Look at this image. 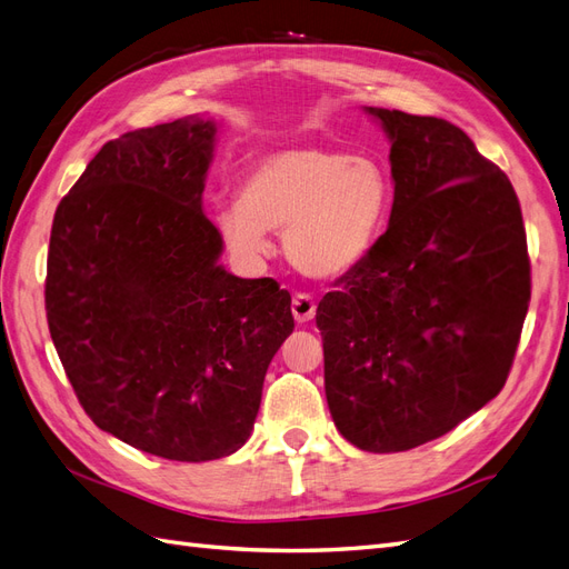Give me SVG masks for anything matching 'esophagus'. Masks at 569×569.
<instances>
[{
	"mask_svg": "<svg viewBox=\"0 0 569 569\" xmlns=\"http://www.w3.org/2000/svg\"><path fill=\"white\" fill-rule=\"evenodd\" d=\"M316 299L311 295H295L291 299V316H295L297 322H308L316 316Z\"/></svg>",
	"mask_w": 569,
	"mask_h": 569,
	"instance_id": "esophagus-1",
	"label": "esophagus"
}]
</instances>
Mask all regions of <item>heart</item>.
Instances as JSON below:
<instances>
[{"mask_svg": "<svg viewBox=\"0 0 569 569\" xmlns=\"http://www.w3.org/2000/svg\"><path fill=\"white\" fill-rule=\"evenodd\" d=\"M389 211L391 178L375 157L301 144L253 161L216 226L244 261H261L272 251L268 232H282L295 268L339 278L370 253Z\"/></svg>", "mask_w": 569, "mask_h": 569, "instance_id": "heart-1", "label": "heart"}]
</instances>
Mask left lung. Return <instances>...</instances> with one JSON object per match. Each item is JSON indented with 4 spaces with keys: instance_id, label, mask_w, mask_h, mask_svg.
<instances>
[{
    "instance_id": "1",
    "label": "left lung",
    "mask_w": 569,
    "mask_h": 569,
    "mask_svg": "<svg viewBox=\"0 0 569 569\" xmlns=\"http://www.w3.org/2000/svg\"><path fill=\"white\" fill-rule=\"evenodd\" d=\"M391 140L387 232L327 291L325 396L341 437L396 453L503 389L531 297L518 194L458 126L366 109Z\"/></svg>"
}]
</instances>
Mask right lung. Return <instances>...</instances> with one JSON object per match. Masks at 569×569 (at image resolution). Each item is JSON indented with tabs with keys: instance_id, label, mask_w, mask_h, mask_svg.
<instances>
[{
	"instance_id": "obj_1",
	"label": "right lung",
	"mask_w": 569,
	"mask_h": 569,
	"mask_svg": "<svg viewBox=\"0 0 569 569\" xmlns=\"http://www.w3.org/2000/svg\"><path fill=\"white\" fill-rule=\"evenodd\" d=\"M213 142L199 116L107 142L61 199L47 253L49 335L80 406L180 462L244 446L295 330L287 289L218 266L222 237L201 211Z\"/></svg>"
}]
</instances>
